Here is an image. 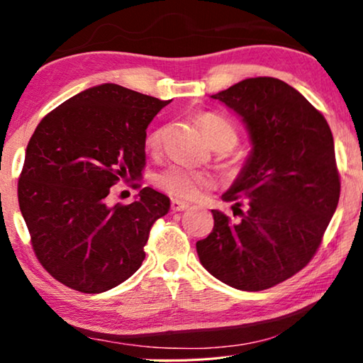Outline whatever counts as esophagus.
I'll use <instances>...</instances> for the list:
<instances>
[{
    "label": "esophagus",
    "mask_w": 363,
    "mask_h": 363,
    "mask_svg": "<svg viewBox=\"0 0 363 363\" xmlns=\"http://www.w3.org/2000/svg\"><path fill=\"white\" fill-rule=\"evenodd\" d=\"M190 205L186 203V201H181V200H171V210L173 211H184L187 210Z\"/></svg>",
    "instance_id": "esophagus-1"
}]
</instances>
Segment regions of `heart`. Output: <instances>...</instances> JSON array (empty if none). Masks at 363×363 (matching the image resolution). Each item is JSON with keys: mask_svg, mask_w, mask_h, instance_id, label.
I'll use <instances>...</instances> for the list:
<instances>
[{"mask_svg": "<svg viewBox=\"0 0 363 363\" xmlns=\"http://www.w3.org/2000/svg\"><path fill=\"white\" fill-rule=\"evenodd\" d=\"M200 123L214 149L227 152L235 147L238 140L237 130L233 128L232 123L223 118V116L205 113L200 116ZM164 133H167V128H155L147 136V147L152 150L158 149L163 143ZM155 184L163 192L174 196V199L192 200L195 196H199L201 190L210 184V179L205 174L199 173V171L186 167H169L157 174Z\"/></svg>", "mask_w": 363, "mask_h": 363, "instance_id": "obj_1", "label": "heart"}]
</instances>
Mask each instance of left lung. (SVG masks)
Listing matches in <instances>:
<instances>
[{
    "mask_svg": "<svg viewBox=\"0 0 363 363\" xmlns=\"http://www.w3.org/2000/svg\"><path fill=\"white\" fill-rule=\"evenodd\" d=\"M211 99L237 113L251 150L223 195L247 205L238 223L213 210L210 235L196 242L213 277L243 291L280 284L307 266L340 200L335 143L323 115L277 78H247ZM242 211V210H240Z\"/></svg>",
    "mask_w": 363,
    "mask_h": 363,
    "instance_id": "obj_1",
    "label": "left lung"
}]
</instances>
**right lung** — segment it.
<instances>
[{
	"label": "right lung",
	"mask_w": 363,
	"mask_h": 363,
	"mask_svg": "<svg viewBox=\"0 0 363 363\" xmlns=\"http://www.w3.org/2000/svg\"><path fill=\"white\" fill-rule=\"evenodd\" d=\"M171 101L120 84L93 86L36 126L19 179V206L35 255L72 290L102 293L143 264L152 224L169 199L144 187L130 205L110 206V187L145 167V136Z\"/></svg>",
	"instance_id": "right-lung-1"
}]
</instances>
